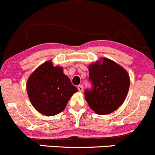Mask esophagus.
Listing matches in <instances>:
<instances>
[{"mask_svg":"<svg viewBox=\"0 0 155 155\" xmlns=\"http://www.w3.org/2000/svg\"><path fill=\"white\" fill-rule=\"evenodd\" d=\"M78 89L79 91H83V89H84V87H83L82 85H79V86H78Z\"/></svg>","mask_w":155,"mask_h":155,"instance_id":"obj_1","label":"esophagus"}]
</instances>
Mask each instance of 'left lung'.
I'll return each mask as SVG.
<instances>
[{"instance_id": "left-lung-1", "label": "left lung", "mask_w": 155, "mask_h": 155, "mask_svg": "<svg viewBox=\"0 0 155 155\" xmlns=\"http://www.w3.org/2000/svg\"><path fill=\"white\" fill-rule=\"evenodd\" d=\"M89 80L93 88L85 91V98L91 110L108 114L124 104L130 85L127 71L106 58L89 65Z\"/></svg>"}]
</instances>
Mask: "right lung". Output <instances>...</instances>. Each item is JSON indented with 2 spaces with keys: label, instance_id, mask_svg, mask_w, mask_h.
Wrapping results in <instances>:
<instances>
[{
  "label": "right lung",
  "instance_id": "add662e5",
  "mask_svg": "<svg viewBox=\"0 0 155 155\" xmlns=\"http://www.w3.org/2000/svg\"><path fill=\"white\" fill-rule=\"evenodd\" d=\"M26 91L36 110L44 115L54 116L64 110L78 89L64 74L62 67L47 61L29 75Z\"/></svg>",
  "mask_w": 155,
  "mask_h": 155
}]
</instances>
